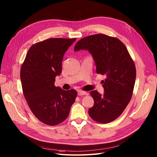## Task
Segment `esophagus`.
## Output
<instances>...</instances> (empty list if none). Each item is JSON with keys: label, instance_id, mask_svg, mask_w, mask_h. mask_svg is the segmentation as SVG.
<instances>
[{"label": "esophagus", "instance_id": "1", "mask_svg": "<svg viewBox=\"0 0 157 157\" xmlns=\"http://www.w3.org/2000/svg\"><path fill=\"white\" fill-rule=\"evenodd\" d=\"M86 94L87 93L86 92H84V91H83V90H79L78 91V95H86Z\"/></svg>", "mask_w": 157, "mask_h": 157}]
</instances>
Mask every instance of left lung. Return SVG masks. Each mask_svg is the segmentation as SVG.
<instances>
[{
	"label": "left lung",
	"mask_w": 157,
	"mask_h": 157,
	"mask_svg": "<svg viewBox=\"0 0 157 157\" xmlns=\"http://www.w3.org/2000/svg\"><path fill=\"white\" fill-rule=\"evenodd\" d=\"M86 49L93 56L97 74L102 81L104 94L90 92L94 105L88 110L90 117L101 123L118 118L128 104L133 94L136 69L126 46L118 39L98 34L80 39L74 51Z\"/></svg>",
	"instance_id": "8db88e82"
}]
</instances>
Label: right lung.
Returning <instances> with one entry per match:
<instances>
[{"instance_id":"1","label":"right lung","mask_w":157,"mask_h":157,"mask_svg":"<svg viewBox=\"0 0 157 157\" xmlns=\"http://www.w3.org/2000/svg\"><path fill=\"white\" fill-rule=\"evenodd\" d=\"M76 40L52 38L33 44L21 65L25 98L35 117L48 125H58L67 118L78 95L74 89L55 86V77L62 72L64 53Z\"/></svg>"}]
</instances>
